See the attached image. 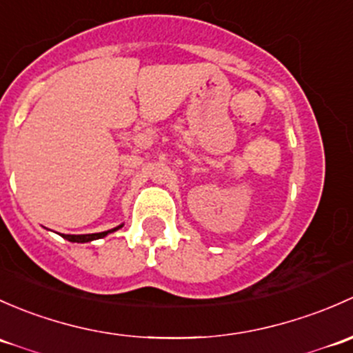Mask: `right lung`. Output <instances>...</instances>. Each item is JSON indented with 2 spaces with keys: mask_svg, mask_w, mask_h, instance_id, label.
I'll return each mask as SVG.
<instances>
[{
  "mask_svg": "<svg viewBox=\"0 0 353 353\" xmlns=\"http://www.w3.org/2000/svg\"><path fill=\"white\" fill-rule=\"evenodd\" d=\"M121 226L114 228V230H108V231H103V232H93V234H63L64 239H68V241L71 243H88V241H93V239H100V238H105L107 234H110V232L121 230Z\"/></svg>",
  "mask_w": 353,
  "mask_h": 353,
  "instance_id": "add662e5",
  "label": "right lung"
}]
</instances>
